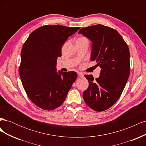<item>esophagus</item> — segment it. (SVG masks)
<instances>
[{"mask_svg":"<svg viewBox=\"0 0 146 146\" xmlns=\"http://www.w3.org/2000/svg\"><path fill=\"white\" fill-rule=\"evenodd\" d=\"M77 74H78V77H83V76H84L82 72H78Z\"/></svg>","mask_w":146,"mask_h":146,"instance_id":"obj_1","label":"esophagus"}]
</instances>
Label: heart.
<instances>
[{
  "label": "heart",
  "instance_id": "b5f03b06",
  "mask_svg": "<svg viewBox=\"0 0 146 146\" xmlns=\"http://www.w3.org/2000/svg\"><path fill=\"white\" fill-rule=\"evenodd\" d=\"M78 39H86V38H84V37H80V38H79Z\"/></svg>",
  "mask_w": 146,
  "mask_h": 146
}]
</instances>
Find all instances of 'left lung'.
I'll list each match as a JSON object with an SVG mask.
<instances>
[{
	"mask_svg": "<svg viewBox=\"0 0 146 146\" xmlns=\"http://www.w3.org/2000/svg\"><path fill=\"white\" fill-rule=\"evenodd\" d=\"M92 42L91 60L101 68L99 78L85 75L89 82L83 92L86 104L96 111H103L116 102L129 78V48L116 30L101 24L82 28L78 31Z\"/></svg>",
	"mask_w": 146,
	"mask_h": 146,
	"instance_id": "obj_1",
	"label": "left lung"
}]
</instances>
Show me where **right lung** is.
Here are the masks:
<instances>
[{"label": "right lung", "mask_w": 146, "mask_h": 146, "mask_svg": "<svg viewBox=\"0 0 146 146\" xmlns=\"http://www.w3.org/2000/svg\"><path fill=\"white\" fill-rule=\"evenodd\" d=\"M80 27L44 25L30 33L21 53L19 76L31 101L45 110H53L63 104L77 72H56L57 58L61 47Z\"/></svg>", "instance_id": "add662e5"}]
</instances>
